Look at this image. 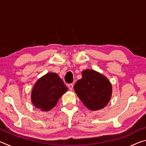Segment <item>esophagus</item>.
Wrapping results in <instances>:
<instances>
[{"instance_id":"obj_1","label":"esophagus","mask_w":146,"mask_h":146,"mask_svg":"<svg viewBox=\"0 0 146 146\" xmlns=\"http://www.w3.org/2000/svg\"><path fill=\"white\" fill-rule=\"evenodd\" d=\"M68 88H69V89H70V90L71 91L73 88V84H70L68 85Z\"/></svg>"}]
</instances>
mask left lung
Returning <instances> with one entry per match:
<instances>
[{
	"label": "left lung",
	"mask_w": 146,
	"mask_h": 146,
	"mask_svg": "<svg viewBox=\"0 0 146 146\" xmlns=\"http://www.w3.org/2000/svg\"><path fill=\"white\" fill-rule=\"evenodd\" d=\"M112 90V84L108 78L93 70H84L82 78L74 86L76 95L91 111L106 107L111 98Z\"/></svg>",
	"instance_id": "1"
}]
</instances>
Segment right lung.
I'll list each match as a JSON object with an SVG mask.
<instances>
[{
  "label": "right lung",
  "mask_w": 146,
  "mask_h": 146,
  "mask_svg": "<svg viewBox=\"0 0 146 146\" xmlns=\"http://www.w3.org/2000/svg\"><path fill=\"white\" fill-rule=\"evenodd\" d=\"M68 88L55 73H48L38 79L31 90V102L42 111H49L56 105Z\"/></svg>",
  "instance_id": "obj_1"
}]
</instances>
